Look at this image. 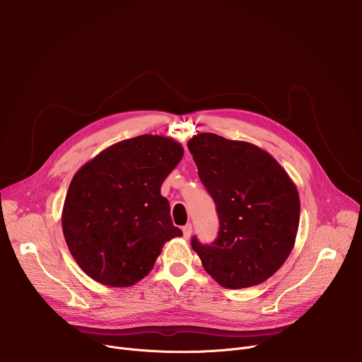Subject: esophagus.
<instances>
[{"mask_svg": "<svg viewBox=\"0 0 362 362\" xmlns=\"http://www.w3.org/2000/svg\"><path fill=\"white\" fill-rule=\"evenodd\" d=\"M183 238L185 239H190V236H192V225L190 223H187L186 226H183Z\"/></svg>", "mask_w": 362, "mask_h": 362, "instance_id": "esophagus-1", "label": "esophagus"}]
</instances>
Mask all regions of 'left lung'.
Wrapping results in <instances>:
<instances>
[{
	"label": "left lung",
	"mask_w": 362,
	"mask_h": 362,
	"mask_svg": "<svg viewBox=\"0 0 362 362\" xmlns=\"http://www.w3.org/2000/svg\"><path fill=\"white\" fill-rule=\"evenodd\" d=\"M199 177L216 203L218 238L192 247L221 286L271 278L288 259L299 226V194L285 169L257 146L199 133L187 141Z\"/></svg>",
	"instance_id": "8db88e82"
}]
</instances>
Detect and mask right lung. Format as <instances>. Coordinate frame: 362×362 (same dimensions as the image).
I'll use <instances>...</instances> for the list:
<instances>
[{
    "instance_id": "right-lung-1",
    "label": "right lung",
    "mask_w": 362,
    "mask_h": 362,
    "mask_svg": "<svg viewBox=\"0 0 362 362\" xmlns=\"http://www.w3.org/2000/svg\"><path fill=\"white\" fill-rule=\"evenodd\" d=\"M183 153L170 137L143 134L100 151L74 175L62 225L73 257L90 278L132 286L151 271L163 245L182 236L160 187Z\"/></svg>"
}]
</instances>
